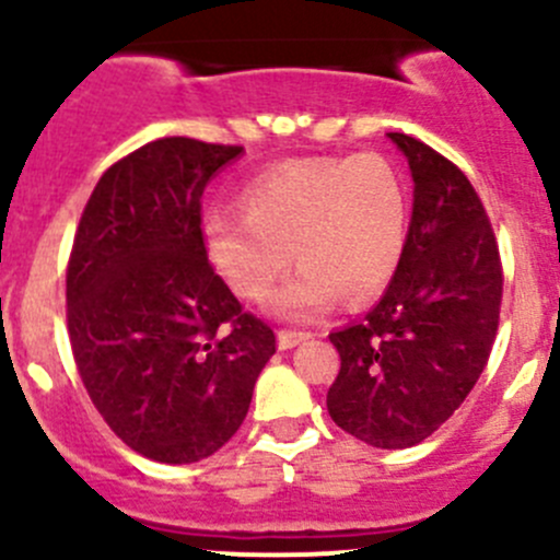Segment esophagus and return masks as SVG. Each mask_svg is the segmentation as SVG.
Listing matches in <instances>:
<instances>
[{"mask_svg":"<svg viewBox=\"0 0 560 560\" xmlns=\"http://www.w3.org/2000/svg\"><path fill=\"white\" fill-rule=\"evenodd\" d=\"M308 338H312V332L308 330H279V349H292V347H298V343H303V341H308Z\"/></svg>","mask_w":560,"mask_h":560,"instance_id":"esophagus-1","label":"esophagus"}]
</instances>
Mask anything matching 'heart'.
<instances>
[{
	"instance_id": "1",
	"label": "heart",
	"mask_w": 560,
	"mask_h": 560,
	"mask_svg": "<svg viewBox=\"0 0 560 560\" xmlns=\"http://www.w3.org/2000/svg\"><path fill=\"white\" fill-rule=\"evenodd\" d=\"M238 206L202 219L208 259L235 295L265 301L295 254L301 268L276 298L287 319H316L338 292L376 295L404 257L409 197L380 151L281 162L248 180Z\"/></svg>"
}]
</instances>
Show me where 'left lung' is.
<instances>
[{
    "instance_id": "8db88e82",
    "label": "left lung",
    "mask_w": 560,
    "mask_h": 560,
    "mask_svg": "<svg viewBox=\"0 0 560 560\" xmlns=\"http://www.w3.org/2000/svg\"><path fill=\"white\" fill-rule=\"evenodd\" d=\"M387 138L409 160L415 211L382 301L330 332L341 371L327 389V411L360 442L404 450L439 431L488 365L504 268L466 173L422 140Z\"/></svg>"
}]
</instances>
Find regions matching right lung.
Here are the masks:
<instances>
[{
	"label": "right lung",
	"instance_id": "obj_1",
	"mask_svg": "<svg viewBox=\"0 0 560 560\" xmlns=\"http://www.w3.org/2000/svg\"><path fill=\"white\" fill-rule=\"evenodd\" d=\"M244 145L160 138L94 186L67 259V332L89 398L135 453L195 463L230 442L276 352L202 246V189Z\"/></svg>",
	"mask_w": 560,
	"mask_h": 560
}]
</instances>
